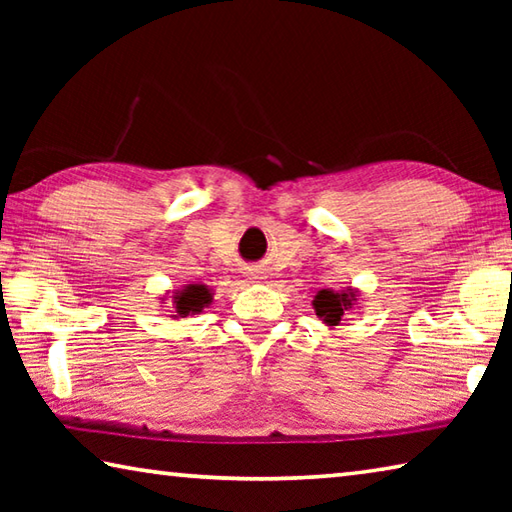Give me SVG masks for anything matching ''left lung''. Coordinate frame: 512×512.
Segmentation results:
<instances>
[{"label":"left lung","mask_w":512,"mask_h":512,"mask_svg":"<svg viewBox=\"0 0 512 512\" xmlns=\"http://www.w3.org/2000/svg\"><path fill=\"white\" fill-rule=\"evenodd\" d=\"M359 300V289L348 287V289H341V291H334V289H320L316 296H314V311L316 316L323 320V323L334 329L341 325V318L348 314L350 309H354Z\"/></svg>","instance_id":"8db88e82"}]
</instances>
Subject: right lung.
I'll use <instances>...</instances> for the list:
<instances>
[{"label": "right lung", "instance_id": "obj_1", "mask_svg": "<svg viewBox=\"0 0 512 512\" xmlns=\"http://www.w3.org/2000/svg\"><path fill=\"white\" fill-rule=\"evenodd\" d=\"M162 305L171 302L173 307V320L201 314L205 307L212 305V291L205 287V284H185L183 289L173 291V293H164L160 298Z\"/></svg>", "mask_w": 512, "mask_h": 512}]
</instances>
